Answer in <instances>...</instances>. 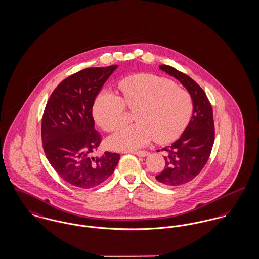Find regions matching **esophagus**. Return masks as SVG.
Instances as JSON below:
<instances>
[{
    "instance_id": "34e87169",
    "label": "esophagus",
    "mask_w": 259,
    "mask_h": 259,
    "mask_svg": "<svg viewBox=\"0 0 259 259\" xmlns=\"http://www.w3.org/2000/svg\"><path fill=\"white\" fill-rule=\"evenodd\" d=\"M133 154L134 155H136V156H138V157H147V156H149V152H146V151H138V152H133Z\"/></svg>"
}]
</instances>
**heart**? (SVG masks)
<instances>
[{
  "label": "heart",
  "instance_id": "1",
  "mask_svg": "<svg viewBox=\"0 0 259 259\" xmlns=\"http://www.w3.org/2000/svg\"><path fill=\"white\" fill-rule=\"evenodd\" d=\"M122 99L101 92L95 100L93 114L104 131L115 130L124 120L125 105L135 110L134 125L123 126L107 139L114 151H134L154 139L169 143L179 138L189 123L193 102L190 94L172 80L151 74L128 77L119 83Z\"/></svg>",
  "mask_w": 259,
  "mask_h": 259
}]
</instances>
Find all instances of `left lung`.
Here are the masks:
<instances>
[{"label": "left lung", "instance_id": "1", "mask_svg": "<svg viewBox=\"0 0 259 259\" xmlns=\"http://www.w3.org/2000/svg\"><path fill=\"white\" fill-rule=\"evenodd\" d=\"M159 69L179 80L193 102L192 117L180 138L161 149L165 165L156 177L161 184L177 187L197 177L210 157L215 140L213 109L195 80L167 65H160Z\"/></svg>", "mask_w": 259, "mask_h": 259}]
</instances>
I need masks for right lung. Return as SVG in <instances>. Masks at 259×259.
Wrapping results in <instances>:
<instances>
[{
	"mask_svg": "<svg viewBox=\"0 0 259 259\" xmlns=\"http://www.w3.org/2000/svg\"><path fill=\"white\" fill-rule=\"evenodd\" d=\"M117 65L87 68L62 80L44 109L41 137L45 156L62 179L79 188H92L108 179L119 154L93 157L101 142L95 130L93 106Z\"/></svg>",
	"mask_w": 259,
	"mask_h": 259,
	"instance_id": "1",
	"label": "right lung"
}]
</instances>
